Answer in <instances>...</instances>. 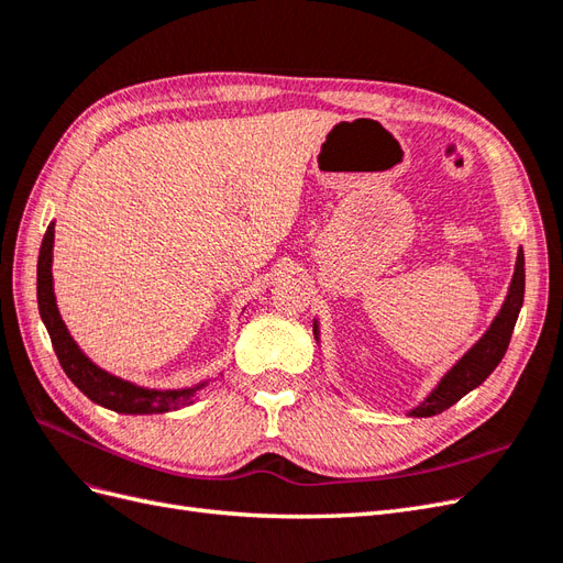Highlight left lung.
Returning <instances> with one entry per match:
<instances>
[{"mask_svg":"<svg viewBox=\"0 0 563 563\" xmlns=\"http://www.w3.org/2000/svg\"><path fill=\"white\" fill-rule=\"evenodd\" d=\"M523 284H526V269H523V249L519 246L512 282L507 286V296L500 305L498 314L493 317L484 335L460 356V360L437 380V385L418 401L413 408H408L406 416L411 418H430L441 411H446L455 401L463 399L467 391L479 387L507 352L509 338H512L517 317L523 305ZM314 340L319 345V321L314 319Z\"/></svg>","mask_w":563,"mask_h":563,"instance_id":"8db88e82","label":"left lung"}]
</instances>
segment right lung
Segmentation results:
<instances>
[{"mask_svg": "<svg viewBox=\"0 0 563 563\" xmlns=\"http://www.w3.org/2000/svg\"><path fill=\"white\" fill-rule=\"evenodd\" d=\"M54 236L56 223H48L46 234L40 249L37 261V302H40V317L51 335V345L58 356L63 371L84 395L93 404L110 408L117 413L126 416H152V413H168L178 411V408L190 406L199 399L203 389L211 387V378L201 380L192 387H176V389H157V387H143L131 380L114 376V373L100 368L91 362L84 350L77 345V340L67 331L60 310L56 305L54 294Z\"/></svg>", "mask_w": 563, "mask_h": 563, "instance_id": "right-lung-1", "label": "right lung"}]
</instances>
